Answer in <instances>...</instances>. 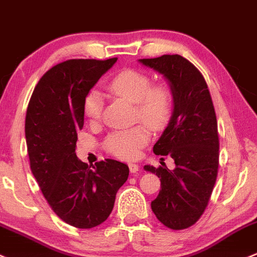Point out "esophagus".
<instances>
[{
    "mask_svg": "<svg viewBox=\"0 0 257 257\" xmlns=\"http://www.w3.org/2000/svg\"><path fill=\"white\" fill-rule=\"evenodd\" d=\"M129 171H131V173H137L138 171H139V165L138 163H129Z\"/></svg>",
    "mask_w": 257,
    "mask_h": 257,
    "instance_id": "34e87169",
    "label": "esophagus"
}]
</instances>
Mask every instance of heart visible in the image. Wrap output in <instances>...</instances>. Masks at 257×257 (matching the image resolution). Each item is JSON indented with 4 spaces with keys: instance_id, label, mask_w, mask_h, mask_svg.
I'll return each instance as SVG.
<instances>
[{
    "instance_id": "b5f03b06",
    "label": "heart",
    "mask_w": 257,
    "mask_h": 257,
    "mask_svg": "<svg viewBox=\"0 0 257 257\" xmlns=\"http://www.w3.org/2000/svg\"><path fill=\"white\" fill-rule=\"evenodd\" d=\"M151 79L145 73L126 69L114 75L107 84L112 94L137 105L138 115L152 131H161L167 125L172 114V95L165 85L151 86ZM103 109L101 95L91 91L84 100L83 111L91 122L100 119ZM150 133L144 125L115 132L107 138L106 150L122 160H133L149 142Z\"/></svg>"
}]
</instances>
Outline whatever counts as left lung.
Listing matches in <instances>:
<instances>
[{"instance_id":"1","label":"left lung","mask_w":257,"mask_h":257,"mask_svg":"<svg viewBox=\"0 0 257 257\" xmlns=\"http://www.w3.org/2000/svg\"><path fill=\"white\" fill-rule=\"evenodd\" d=\"M139 63L166 79L173 102L171 119L154 152L172 157L176 167L144 166L161 180L151 208L166 227L185 229L204 213L217 178L219 144L212 98L201 73L182 56L163 55Z\"/></svg>"}]
</instances>
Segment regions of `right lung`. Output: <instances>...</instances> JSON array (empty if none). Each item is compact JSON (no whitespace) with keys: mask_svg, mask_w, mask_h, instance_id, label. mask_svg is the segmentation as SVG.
I'll return each instance as SVG.
<instances>
[{"mask_svg":"<svg viewBox=\"0 0 257 257\" xmlns=\"http://www.w3.org/2000/svg\"><path fill=\"white\" fill-rule=\"evenodd\" d=\"M115 62L69 60L52 67L39 80L27 109L25 140L34 177L53 212L81 229L108 218L129 176L119 161L107 159L90 168L75 155L84 100Z\"/></svg>","mask_w":257,"mask_h":257,"instance_id":"add662e5","label":"right lung"}]
</instances>
